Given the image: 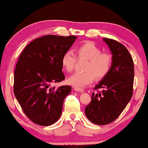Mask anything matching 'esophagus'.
<instances>
[{
	"instance_id": "1",
	"label": "esophagus",
	"mask_w": 148,
	"mask_h": 148,
	"mask_svg": "<svg viewBox=\"0 0 148 148\" xmlns=\"http://www.w3.org/2000/svg\"><path fill=\"white\" fill-rule=\"evenodd\" d=\"M74 90L76 91V92H84V89H81V88H76V87L74 88Z\"/></svg>"
}]
</instances>
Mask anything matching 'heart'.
I'll use <instances>...</instances> for the list:
<instances>
[{
    "instance_id": "1",
    "label": "heart",
    "mask_w": 148,
    "mask_h": 148,
    "mask_svg": "<svg viewBox=\"0 0 148 148\" xmlns=\"http://www.w3.org/2000/svg\"><path fill=\"white\" fill-rule=\"evenodd\" d=\"M78 58L88 59L85 72H76L68 79V83L76 88H84L92 84L97 78H103L108 74L112 64V58L107 53H101V49L92 42H85L75 50ZM76 62V55L72 51H67L62 56L61 63L67 72L74 69Z\"/></svg>"
}]
</instances>
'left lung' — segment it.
<instances>
[{
    "label": "left lung",
    "instance_id": "1",
    "mask_svg": "<svg viewBox=\"0 0 148 148\" xmlns=\"http://www.w3.org/2000/svg\"><path fill=\"white\" fill-rule=\"evenodd\" d=\"M112 56L109 72L103 76L92 93L91 101L85 108V114L92 123L104 125L113 122L127 106L133 95L134 77L132 57L125 46L112 39L103 38Z\"/></svg>",
    "mask_w": 148,
    "mask_h": 148
}]
</instances>
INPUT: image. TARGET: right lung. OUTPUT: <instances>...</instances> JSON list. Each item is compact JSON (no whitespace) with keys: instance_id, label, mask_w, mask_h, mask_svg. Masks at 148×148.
Masks as SVG:
<instances>
[{"instance_id":"1","label":"right lung","mask_w":148,"mask_h":148,"mask_svg":"<svg viewBox=\"0 0 148 148\" xmlns=\"http://www.w3.org/2000/svg\"><path fill=\"white\" fill-rule=\"evenodd\" d=\"M76 36L47 35L25 47L14 70V93L26 116L42 126L51 125L62 114L69 86L53 85L65 79L61 63L62 56L75 42Z\"/></svg>"}]
</instances>
